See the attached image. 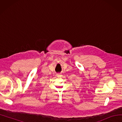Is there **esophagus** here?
<instances>
[{
  "label": "esophagus",
  "mask_w": 122,
  "mask_h": 122,
  "mask_svg": "<svg viewBox=\"0 0 122 122\" xmlns=\"http://www.w3.org/2000/svg\"><path fill=\"white\" fill-rule=\"evenodd\" d=\"M60 73H57V74H56V76H60Z\"/></svg>",
  "instance_id": "obj_1"
}]
</instances>
